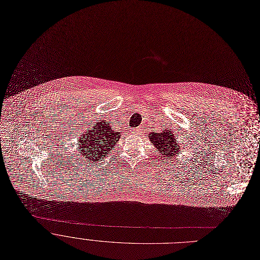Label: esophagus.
Segmentation results:
<instances>
[{"label":"esophagus","mask_w":260,"mask_h":260,"mask_svg":"<svg viewBox=\"0 0 260 260\" xmlns=\"http://www.w3.org/2000/svg\"><path fill=\"white\" fill-rule=\"evenodd\" d=\"M131 133H134V134H140V133H142V128H141V127H137V128L133 129V130L131 131Z\"/></svg>","instance_id":"esophagus-1"}]
</instances>
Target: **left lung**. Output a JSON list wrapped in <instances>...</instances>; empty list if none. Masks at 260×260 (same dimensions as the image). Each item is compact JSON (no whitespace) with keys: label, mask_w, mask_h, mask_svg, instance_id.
Masks as SVG:
<instances>
[{"label":"left lung","mask_w":260,"mask_h":260,"mask_svg":"<svg viewBox=\"0 0 260 260\" xmlns=\"http://www.w3.org/2000/svg\"><path fill=\"white\" fill-rule=\"evenodd\" d=\"M148 137L158 153L162 154L166 159H171L172 161L177 160L178 154L181 153V150L180 146L177 144L174 134L170 130H163L160 133L152 132L148 135Z\"/></svg>","instance_id":"8db88e82"}]
</instances>
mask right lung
Wrapping results in <instances>:
<instances>
[{
  "mask_svg": "<svg viewBox=\"0 0 260 260\" xmlns=\"http://www.w3.org/2000/svg\"><path fill=\"white\" fill-rule=\"evenodd\" d=\"M120 136L121 132L113 130L109 122L98 121L90 130L78 138L77 150L81 155L80 160L93 164V162L97 163L106 159Z\"/></svg>",
  "mask_w": 260,
  "mask_h": 260,
  "instance_id": "add662e5",
  "label": "right lung"
}]
</instances>
